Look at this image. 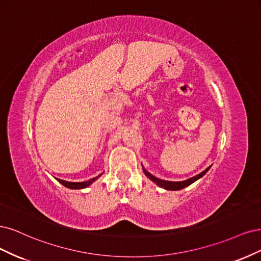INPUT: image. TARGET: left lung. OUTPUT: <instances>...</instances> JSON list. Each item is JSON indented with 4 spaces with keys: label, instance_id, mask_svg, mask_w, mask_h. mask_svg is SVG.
<instances>
[{
    "label": "left lung",
    "instance_id": "1",
    "mask_svg": "<svg viewBox=\"0 0 261 261\" xmlns=\"http://www.w3.org/2000/svg\"><path fill=\"white\" fill-rule=\"evenodd\" d=\"M209 168H210V166L207 168L206 170H204L203 172H200L199 174H197V175H195V176H193V178L188 179V180H186V181H180V182H172V181L161 180V179L156 178V176H154L153 174H150L149 172H147L145 169H143V171H144V173H145V175L147 176V178H149L153 182H155L158 187L164 188V189H166V190H170V191H178V190H181V189H184V188L189 187L190 184H192L193 182H195L196 180H198L199 178H201V176H203V175L209 170Z\"/></svg>",
    "mask_w": 261,
    "mask_h": 261
}]
</instances>
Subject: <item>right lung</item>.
I'll list each match as a JSON object with an SVG mask.
<instances>
[{
    "mask_svg": "<svg viewBox=\"0 0 261 261\" xmlns=\"http://www.w3.org/2000/svg\"><path fill=\"white\" fill-rule=\"evenodd\" d=\"M98 176H96V178H93V179H90L88 181H85V182H67V181H64V180H61V179H57V181L62 183L63 186L66 187V188L77 190V189H85V188L89 187L91 183H93L98 178Z\"/></svg>",
    "mask_w": 261,
    "mask_h": 261,
    "instance_id": "add662e5",
    "label": "right lung"
}]
</instances>
